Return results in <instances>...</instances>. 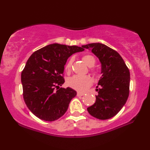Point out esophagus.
I'll use <instances>...</instances> for the list:
<instances>
[{
  "label": "esophagus",
  "instance_id": "34e87169",
  "mask_svg": "<svg viewBox=\"0 0 150 150\" xmlns=\"http://www.w3.org/2000/svg\"><path fill=\"white\" fill-rule=\"evenodd\" d=\"M84 95H85V93H83V92H79V91L77 92V96H83Z\"/></svg>",
  "mask_w": 150,
  "mask_h": 150
}]
</instances>
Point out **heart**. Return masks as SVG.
Listing matches in <instances>:
<instances>
[{
  "label": "heart",
  "mask_w": 150,
  "mask_h": 150,
  "mask_svg": "<svg viewBox=\"0 0 150 150\" xmlns=\"http://www.w3.org/2000/svg\"><path fill=\"white\" fill-rule=\"evenodd\" d=\"M83 60L86 65L89 67L93 66L96 63V59L91 54H85L83 57ZM71 59L67 61L65 65V70L67 72H69L71 68ZM93 74L96 73V71L92 69ZM69 86L73 89L80 91H84L88 89L92 84V79L89 76L83 75H74L69 78L67 81Z\"/></svg>",
  "instance_id": "heart-1"
}]
</instances>
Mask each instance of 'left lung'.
<instances>
[{
    "instance_id": "1",
    "label": "left lung",
    "mask_w": 150,
    "mask_h": 150,
    "mask_svg": "<svg viewBox=\"0 0 150 150\" xmlns=\"http://www.w3.org/2000/svg\"><path fill=\"white\" fill-rule=\"evenodd\" d=\"M82 47L91 50L99 59L102 74L96 87V102L87 110L94 117L108 120L116 115L128 100L130 71L120 54L106 45L92 43Z\"/></svg>"
}]
</instances>
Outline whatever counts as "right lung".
Instances as JSON below:
<instances>
[{"instance_id": "right-lung-1", "label": "right lung", "mask_w": 150, "mask_h": 150, "mask_svg": "<svg viewBox=\"0 0 150 150\" xmlns=\"http://www.w3.org/2000/svg\"><path fill=\"white\" fill-rule=\"evenodd\" d=\"M85 49L77 46L52 44L33 53L21 74L23 98L33 114L40 120L53 122L67 111L76 96L71 88L60 87L67 59Z\"/></svg>"}]
</instances>
